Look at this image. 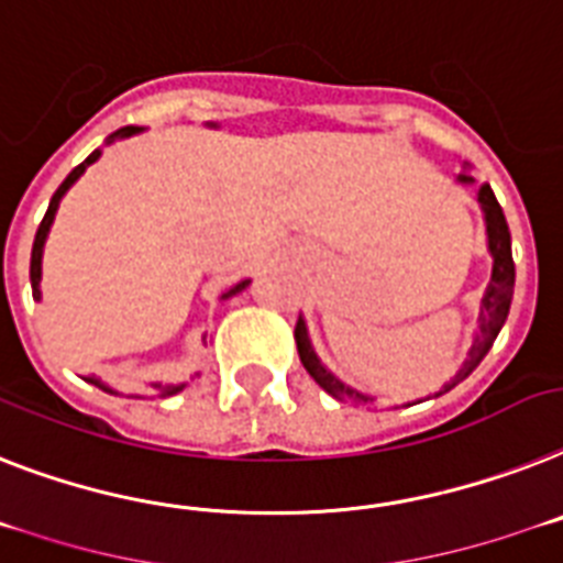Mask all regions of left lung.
Wrapping results in <instances>:
<instances>
[{"mask_svg":"<svg viewBox=\"0 0 563 563\" xmlns=\"http://www.w3.org/2000/svg\"><path fill=\"white\" fill-rule=\"evenodd\" d=\"M464 183H470L466 174H461ZM481 206H484V214H486V234H489V252H493V280H489V289L484 295V306H481V325H478V334H475V343L470 349V357L466 363L461 366V372L455 375L450 386L443 391H450L452 386H457L464 377H470L475 372L481 361L486 357V352L493 349L495 338H498L500 325L507 320L509 314V303H512V289H515V263H512V243H509V225H507V217L500 211L498 200H495L493 188L484 186L478 194ZM295 340H297V354H300V363L306 366L311 377H314V384L320 386L323 391H329L332 398L343 400V404H352V406H369L372 398L361 395V391L349 389L332 375V372H325L323 363L318 361V354L311 349L309 343V334H306V323L303 320H297L295 325Z\"/></svg>","mask_w":563,"mask_h":563,"instance_id":"1","label":"left lung"}]
</instances>
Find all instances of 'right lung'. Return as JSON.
I'll use <instances>...</instances> for the list:
<instances>
[{"mask_svg":"<svg viewBox=\"0 0 563 563\" xmlns=\"http://www.w3.org/2000/svg\"><path fill=\"white\" fill-rule=\"evenodd\" d=\"M134 125H125V129H120L117 131V134H111V140L113 136H131L134 134ZM97 157H99V151H93L91 157L85 159V163H79L77 168H74V172L68 174V177H65V183L59 188H56L54 191V197H51V206H48V211H45V217H42V223H40V229H36V238H33V249H31V289H33V297H36V300H40V274H42V245H45V238H48V229H51V223H54V214H56V206H59V200H63V194L68 191L70 186H74V183H77L79 179V174L85 172V168H88V165L91 163H97ZM245 286H249V280L245 283H238V286H234V289H229L223 295V300H229V297H234L238 295V291H243ZM88 384H93V386H99V389H106V386L99 384L97 377H88ZM183 389V386H154V395H151V398H168V395H177V391Z\"/></svg>","mask_w":563,"mask_h":563,"instance_id":"obj_1","label":"right lung"}]
</instances>
